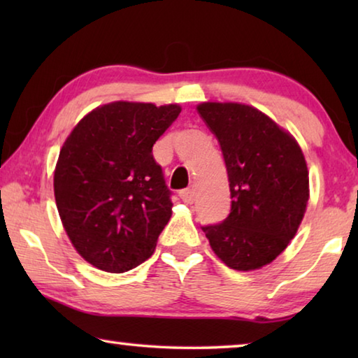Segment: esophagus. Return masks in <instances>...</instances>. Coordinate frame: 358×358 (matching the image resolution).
I'll return each mask as SVG.
<instances>
[{
	"label": "esophagus",
	"instance_id": "obj_1",
	"mask_svg": "<svg viewBox=\"0 0 358 358\" xmlns=\"http://www.w3.org/2000/svg\"><path fill=\"white\" fill-rule=\"evenodd\" d=\"M180 197L183 202L192 203L194 201H196V189H194V186H189V187H186V189L180 191Z\"/></svg>",
	"mask_w": 358,
	"mask_h": 358
}]
</instances>
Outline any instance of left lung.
Listing matches in <instances>:
<instances>
[{"mask_svg":"<svg viewBox=\"0 0 358 358\" xmlns=\"http://www.w3.org/2000/svg\"><path fill=\"white\" fill-rule=\"evenodd\" d=\"M197 112L220 142L232 199L226 220L202 230L230 268H260L286 250L306 211L305 156L289 132L251 106L203 102Z\"/></svg>","mask_w":358,"mask_h":358,"instance_id":"8db88e82","label":"left lung"}]
</instances>
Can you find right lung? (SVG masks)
Returning <instances> with one entry per match:
<instances>
[{"label":"right lung","mask_w":358,"mask_h":358,"mask_svg":"<svg viewBox=\"0 0 358 358\" xmlns=\"http://www.w3.org/2000/svg\"><path fill=\"white\" fill-rule=\"evenodd\" d=\"M181 107L110 102L66 138L53 177L63 227L96 268L123 273L145 262L172 216L171 189L153 145Z\"/></svg>","instance_id":"add662e5"}]
</instances>
